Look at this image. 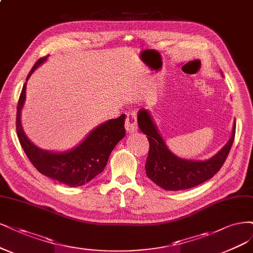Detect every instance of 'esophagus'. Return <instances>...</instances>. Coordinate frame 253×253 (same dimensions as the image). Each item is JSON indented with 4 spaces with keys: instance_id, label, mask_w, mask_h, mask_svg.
I'll use <instances>...</instances> for the list:
<instances>
[{
    "instance_id": "esophagus-1",
    "label": "esophagus",
    "mask_w": 253,
    "mask_h": 253,
    "mask_svg": "<svg viewBox=\"0 0 253 253\" xmlns=\"http://www.w3.org/2000/svg\"><path fill=\"white\" fill-rule=\"evenodd\" d=\"M126 133H134L137 130V116L135 112H128L126 119Z\"/></svg>"
}]
</instances>
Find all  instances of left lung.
Here are the masks:
<instances>
[{"mask_svg":"<svg viewBox=\"0 0 253 253\" xmlns=\"http://www.w3.org/2000/svg\"><path fill=\"white\" fill-rule=\"evenodd\" d=\"M138 126L146 135L150 152L145 171L155 184L165 190H183L210 180L220 170L229 154L236 134V123L229 140L211 158L206 160L183 159L173 154L165 143L150 111L138 112Z\"/></svg>","mask_w":253,"mask_h":253,"instance_id":"8db88e82","label":"left lung"}]
</instances>
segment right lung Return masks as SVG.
<instances>
[{"label": "right lung", "mask_w": 253, "mask_h": 253, "mask_svg": "<svg viewBox=\"0 0 253 253\" xmlns=\"http://www.w3.org/2000/svg\"><path fill=\"white\" fill-rule=\"evenodd\" d=\"M47 58L48 56L40 58L26 78L16 109L17 137L30 162L42 175L70 187L82 186L104 169L112 151L126 136V115L123 114L116 119H110L94 127L80 144L68 151L53 152L40 149L25 134L21 115L26 100L27 81Z\"/></svg>", "instance_id": "add662e5"}]
</instances>
